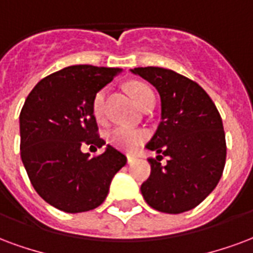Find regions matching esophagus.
I'll return each mask as SVG.
<instances>
[{"instance_id":"esophagus-1","label":"esophagus","mask_w":253,"mask_h":253,"mask_svg":"<svg viewBox=\"0 0 253 253\" xmlns=\"http://www.w3.org/2000/svg\"><path fill=\"white\" fill-rule=\"evenodd\" d=\"M134 161H135V157H134V155H127V162H128V164H132Z\"/></svg>"}]
</instances>
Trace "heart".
<instances>
[{"label": "heart", "mask_w": 253, "mask_h": 253, "mask_svg": "<svg viewBox=\"0 0 253 253\" xmlns=\"http://www.w3.org/2000/svg\"><path fill=\"white\" fill-rule=\"evenodd\" d=\"M107 88L99 89L92 99V114L98 122H104V103L107 96ZM127 91L134 99L136 106L141 110H146L154 106V93L149 85L142 82H131L127 84ZM108 142L123 151L138 150L147 139V132L142 128H127V127H114L107 132Z\"/></svg>", "instance_id": "b5f03b06"}]
</instances>
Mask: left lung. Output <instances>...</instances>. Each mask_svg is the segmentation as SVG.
I'll list each match as a JSON object with an SVG mask.
<instances>
[{
    "instance_id": "8db88e82",
    "label": "left lung",
    "mask_w": 253,
    "mask_h": 253,
    "mask_svg": "<svg viewBox=\"0 0 253 253\" xmlns=\"http://www.w3.org/2000/svg\"><path fill=\"white\" fill-rule=\"evenodd\" d=\"M154 85L161 96V121L146 145L162 155L149 158L150 177L142 184L145 201L155 211H190L212 193L225 166L226 143L220 112L205 89L193 80L158 67L131 69Z\"/></svg>"
}]
</instances>
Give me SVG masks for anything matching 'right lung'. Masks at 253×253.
<instances>
[{
    "instance_id": "1",
    "label": "right lung",
    "mask_w": 253,
    "mask_h": 253,
    "mask_svg": "<svg viewBox=\"0 0 253 253\" xmlns=\"http://www.w3.org/2000/svg\"><path fill=\"white\" fill-rule=\"evenodd\" d=\"M121 68L72 65L41 79L20 114V149L31 184L52 207L67 213L87 212L106 200L112 177L126 155L111 145L89 158L83 146L102 147L92 114L99 89Z\"/></svg>"
}]
</instances>
